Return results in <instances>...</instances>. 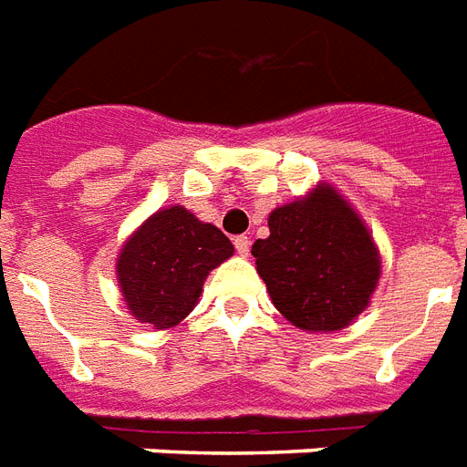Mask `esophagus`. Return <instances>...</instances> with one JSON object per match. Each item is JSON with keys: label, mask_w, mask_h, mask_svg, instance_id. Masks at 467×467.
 I'll list each match as a JSON object with an SVG mask.
<instances>
[{"label": "esophagus", "mask_w": 467, "mask_h": 467, "mask_svg": "<svg viewBox=\"0 0 467 467\" xmlns=\"http://www.w3.org/2000/svg\"><path fill=\"white\" fill-rule=\"evenodd\" d=\"M249 237H244V234H240V237H234V249H237V254L240 256H247L249 254Z\"/></svg>", "instance_id": "1"}]
</instances>
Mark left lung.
Wrapping results in <instances>:
<instances>
[{
	"mask_svg": "<svg viewBox=\"0 0 467 467\" xmlns=\"http://www.w3.org/2000/svg\"><path fill=\"white\" fill-rule=\"evenodd\" d=\"M269 237L252 244L276 310L306 332H337L370 303L380 256L358 213L329 183L269 215Z\"/></svg>",
	"mask_w": 467,
	"mask_h": 467,
	"instance_id": "1",
	"label": "left lung"
}]
</instances>
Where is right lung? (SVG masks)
I'll return each instance as SVG.
<instances>
[{
	"label": "right lung",
	"mask_w": 467,
	"mask_h": 467,
	"mask_svg": "<svg viewBox=\"0 0 467 467\" xmlns=\"http://www.w3.org/2000/svg\"><path fill=\"white\" fill-rule=\"evenodd\" d=\"M233 242L182 205L150 215L123 244L119 285L135 319L155 329L176 327L196 307L205 276L230 259Z\"/></svg>",
	"instance_id": "add662e5"
}]
</instances>
